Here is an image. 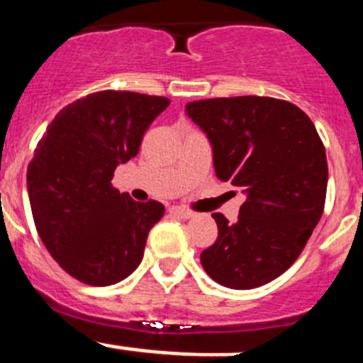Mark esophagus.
<instances>
[{"label":"esophagus","instance_id":"esophagus-1","mask_svg":"<svg viewBox=\"0 0 363 363\" xmlns=\"http://www.w3.org/2000/svg\"><path fill=\"white\" fill-rule=\"evenodd\" d=\"M170 213L177 214L179 218H184V220H188V218L195 216V213H193V211L186 209V207H182V206H174V207H172V209H170Z\"/></svg>","mask_w":363,"mask_h":363}]
</instances>
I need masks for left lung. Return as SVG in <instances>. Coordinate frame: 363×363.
<instances>
[{
	"label": "left lung",
	"instance_id": "obj_1",
	"mask_svg": "<svg viewBox=\"0 0 363 363\" xmlns=\"http://www.w3.org/2000/svg\"><path fill=\"white\" fill-rule=\"evenodd\" d=\"M188 117L213 145L214 170L246 195L238 221L214 213L218 239L203 250L207 275L230 289H255L289 269L325 211V145L289 101L241 96L193 101Z\"/></svg>",
	"mask_w": 363,
	"mask_h": 363
}]
</instances>
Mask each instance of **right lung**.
<instances>
[{"label":"right lung","mask_w":363,"mask_h":363,"mask_svg":"<svg viewBox=\"0 0 363 363\" xmlns=\"http://www.w3.org/2000/svg\"><path fill=\"white\" fill-rule=\"evenodd\" d=\"M167 97L103 90L60 110L28 164L35 227L63 271L111 286L142 262L149 230L164 214L111 186L115 168L138 154Z\"/></svg>","instance_id":"1"}]
</instances>
